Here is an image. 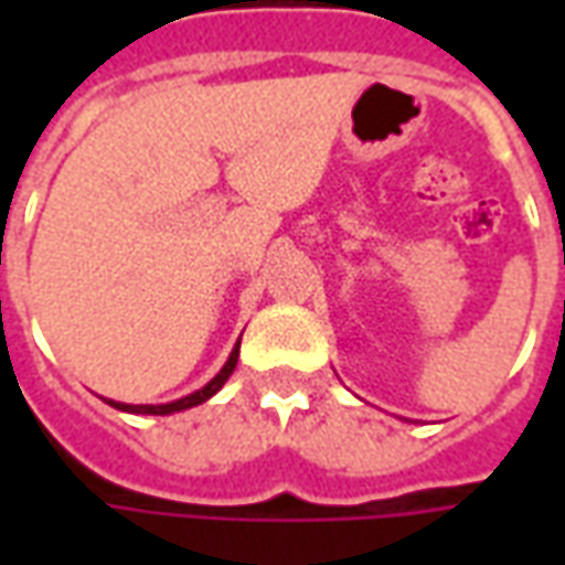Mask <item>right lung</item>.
I'll return each instance as SVG.
<instances>
[{
	"label": "right lung",
	"mask_w": 565,
	"mask_h": 565,
	"mask_svg": "<svg viewBox=\"0 0 565 565\" xmlns=\"http://www.w3.org/2000/svg\"><path fill=\"white\" fill-rule=\"evenodd\" d=\"M238 344L242 342H235L230 360L223 363L221 372H217V375H214L202 391L190 393V396H181V399H174V403H162V405H127V403H115V399H108V405H115L117 412H129V415H174V412H186V408H193V405L209 403L211 396L226 384V379L233 375L235 363H238Z\"/></svg>",
	"instance_id": "obj_1"
}]
</instances>
